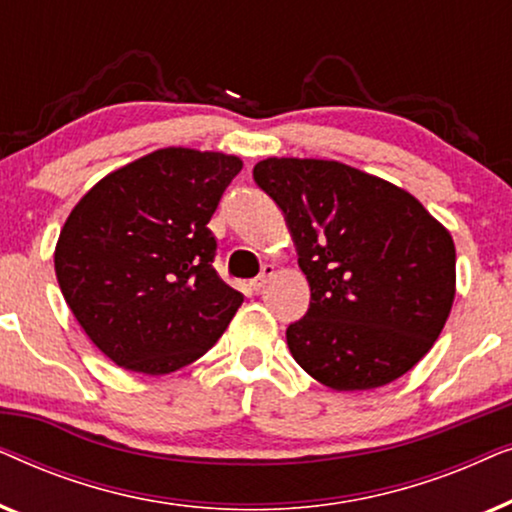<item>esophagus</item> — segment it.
I'll return each mask as SVG.
<instances>
[{
	"instance_id": "esophagus-1",
	"label": "esophagus",
	"mask_w": 512,
	"mask_h": 512,
	"mask_svg": "<svg viewBox=\"0 0 512 512\" xmlns=\"http://www.w3.org/2000/svg\"><path fill=\"white\" fill-rule=\"evenodd\" d=\"M275 275V268H272V265H263V270H261V275H258L256 279H251V289L254 291H261L265 284L270 282V277Z\"/></svg>"
}]
</instances>
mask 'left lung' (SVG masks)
<instances>
[{
    "mask_svg": "<svg viewBox=\"0 0 512 512\" xmlns=\"http://www.w3.org/2000/svg\"><path fill=\"white\" fill-rule=\"evenodd\" d=\"M256 184L286 214L310 282L286 328L298 366L335 391L384 387L433 347L454 300V242L422 202L335 160L268 158Z\"/></svg>",
    "mask_w": 512,
    "mask_h": 512,
    "instance_id": "obj_1",
    "label": "left lung"
}]
</instances>
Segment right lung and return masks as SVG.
Returning <instances> with one entry per match:
<instances>
[{"label": "right lung", "mask_w": 512, "mask_h": 512, "mask_svg": "<svg viewBox=\"0 0 512 512\" xmlns=\"http://www.w3.org/2000/svg\"><path fill=\"white\" fill-rule=\"evenodd\" d=\"M242 170L226 153L160 149L111 172L55 247L69 310L116 366L167 375L200 359L244 296L214 270L209 219Z\"/></svg>", "instance_id": "right-lung-1"}]
</instances>
